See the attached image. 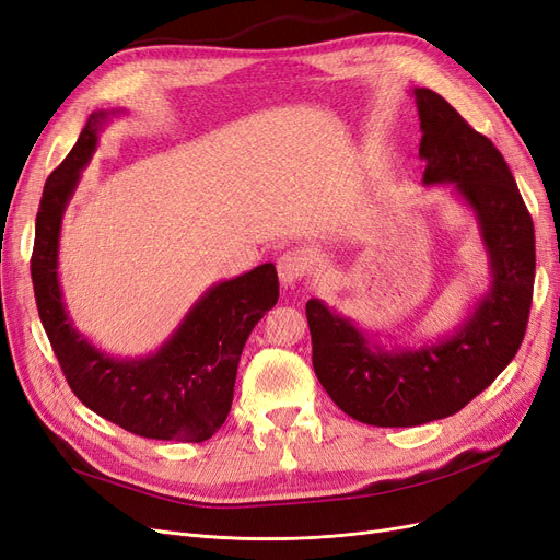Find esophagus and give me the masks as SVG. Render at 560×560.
<instances>
[{"label":"esophagus","mask_w":560,"mask_h":560,"mask_svg":"<svg viewBox=\"0 0 560 560\" xmlns=\"http://www.w3.org/2000/svg\"><path fill=\"white\" fill-rule=\"evenodd\" d=\"M306 269H310V256L300 248L285 250V254L277 260V272L285 288H293L295 283H300L306 275Z\"/></svg>","instance_id":"esophagus-1"}]
</instances>
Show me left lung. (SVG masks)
<instances>
[{
    "label": "left lung",
    "instance_id": "left-lung-1",
    "mask_svg": "<svg viewBox=\"0 0 560 560\" xmlns=\"http://www.w3.org/2000/svg\"><path fill=\"white\" fill-rule=\"evenodd\" d=\"M413 97L423 184H454L475 211L493 279L454 335L419 349L370 345L349 318L306 302L320 386L351 419L378 428L423 425L477 398L512 363L533 302L535 228L508 162L442 95L413 88Z\"/></svg>",
    "mask_w": 560,
    "mask_h": 560
}]
</instances>
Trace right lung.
<instances>
[{
    "mask_svg": "<svg viewBox=\"0 0 560 560\" xmlns=\"http://www.w3.org/2000/svg\"><path fill=\"white\" fill-rule=\"evenodd\" d=\"M116 114H90L77 147L46 178L30 260L39 318L69 388L88 409L139 438L205 442L228 419L250 330L279 300L277 267L265 262L211 285L165 345L147 358L106 355L77 332L58 281L60 225L81 170L97 149L102 125Z\"/></svg>",
    "mask_w": 560,
    "mask_h": 560,
    "instance_id": "1",
    "label": "right lung"
}]
</instances>
